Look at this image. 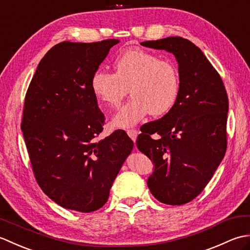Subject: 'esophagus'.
Masks as SVG:
<instances>
[{"label": "esophagus", "instance_id": "esophagus-1", "mask_svg": "<svg viewBox=\"0 0 250 250\" xmlns=\"http://www.w3.org/2000/svg\"><path fill=\"white\" fill-rule=\"evenodd\" d=\"M126 133H128V135L131 137V140L135 143L136 137H137V135H139V131H136L134 129H131V130L126 131Z\"/></svg>", "mask_w": 250, "mask_h": 250}]
</instances>
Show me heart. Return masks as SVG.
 I'll use <instances>...</instances> for the list:
<instances>
[{
	"label": "heart",
	"instance_id": "obj_1",
	"mask_svg": "<svg viewBox=\"0 0 250 250\" xmlns=\"http://www.w3.org/2000/svg\"><path fill=\"white\" fill-rule=\"evenodd\" d=\"M115 73L94 71L90 88L99 102L117 108L130 91L132 99L117 113L111 125L115 128H130L145 117L167 114L176 104L180 91V78L176 65L143 48H131L117 56Z\"/></svg>",
	"mask_w": 250,
	"mask_h": 250
}]
</instances>
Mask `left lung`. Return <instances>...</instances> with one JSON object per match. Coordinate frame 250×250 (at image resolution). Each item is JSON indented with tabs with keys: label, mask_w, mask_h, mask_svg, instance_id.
<instances>
[{
	"label": "left lung",
	"mask_w": 250,
	"mask_h": 250,
	"mask_svg": "<svg viewBox=\"0 0 250 250\" xmlns=\"http://www.w3.org/2000/svg\"><path fill=\"white\" fill-rule=\"evenodd\" d=\"M141 44L172 52L180 78L174 107L143 125L137 136V148L155 164L147 185L161 203L186 204L203 191L225 157L229 110L226 87L192 42L172 36Z\"/></svg>",
	"instance_id": "8db88e82"
}]
</instances>
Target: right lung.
<instances>
[{"label":"right lung","instance_id":"1","mask_svg":"<svg viewBox=\"0 0 250 250\" xmlns=\"http://www.w3.org/2000/svg\"><path fill=\"white\" fill-rule=\"evenodd\" d=\"M118 43L55 45L41 60L25 94L21 130L35 179L67 209L101 208L133 149L124 130L99 140L105 116L90 88L93 72Z\"/></svg>","mask_w":250,"mask_h":250}]
</instances>
